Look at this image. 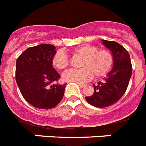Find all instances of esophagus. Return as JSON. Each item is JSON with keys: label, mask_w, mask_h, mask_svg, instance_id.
Instances as JSON below:
<instances>
[{"label": "esophagus", "mask_w": 146, "mask_h": 146, "mask_svg": "<svg viewBox=\"0 0 146 146\" xmlns=\"http://www.w3.org/2000/svg\"><path fill=\"white\" fill-rule=\"evenodd\" d=\"M78 85L80 88H83V87H85V84H78Z\"/></svg>", "instance_id": "obj_1"}]
</instances>
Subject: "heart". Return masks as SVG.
I'll use <instances>...</instances> for the list:
<instances>
[{
    "label": "heart",
    "instance_id": "1",
    "mask_svg": "<svg viewBox=\"0 0 146 146\" xmlns=\"http://www.w3.org/2000/svg\"><path fill=\"white\" fill-rule=\"evenodd\" d=\"M75 56L82 58L80 69L70 70L65 72L62 79L67 82L84 83L93 77L102 78L106 76L113 66L114 58L110 50L102 49L98 50L96 46L84 44L75 47L72 50ZM52 64L58 70H64L69 65L68 57L62 50L56 51L52 58Z\"/></svg>",
    "mask_w": 146,
    "mask_h": 146
}]
</instances>
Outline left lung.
Masks as SVG:
<instances>
[{
    "label": "left lung",
    "mask_w": 146,
    "mask_h": 146,
    "mask_svg": "<svg viewBox=\"0 0 146 146\" xmlns=\"http://www.w3.org/2000/svg\"><path fill=\"white\" fill-rule=\"evenodd\" d=\"M102 44L111 52L114 58L111 70L105 77L104 82H99L94 93L85 99L88 103L97 108L115 104L125 93L132 75L130 55L123 46L117 42L102 40Z\"/></svg>",
    "instance_id": "8db88e82"
}]
</instances>
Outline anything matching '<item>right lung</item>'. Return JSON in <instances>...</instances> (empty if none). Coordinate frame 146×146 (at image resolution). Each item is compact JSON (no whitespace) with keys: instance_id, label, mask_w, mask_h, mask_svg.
I'll return each mask as SVG.
<instances>
[{"instance_id":"1","label":"right lung","mask_w":146,"mask_h":146,"mask_svg":"<svg viewBox=\"0 0 146 146\" xmlns=\"http://www.w3.org/2000/svg\"><path fill=\"white\" fill-rule=\"evenodd\" d=\"M56 47L40 44L26 49L16 64V80L22 95L29 104L40 109H50L62 100L64 85L53 84L60 75L52 64Z\"/></svg>"}]
</instances>
